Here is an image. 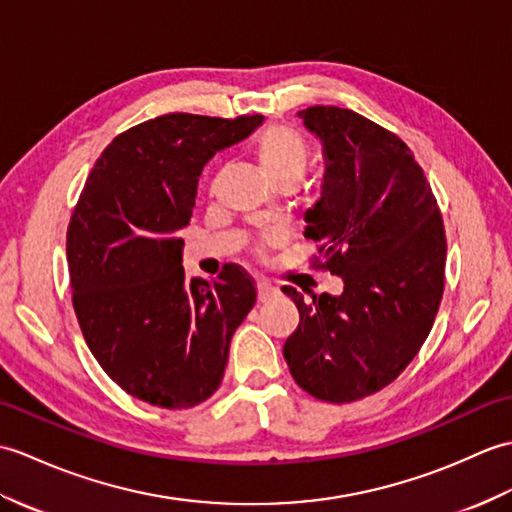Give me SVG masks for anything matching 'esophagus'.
I'll return each mask as SVG.
<instances>
[{"mask_svg":"<svg viewBox=\"0 0 512 512\" xmlns=\"http://www.w3.org/2000/svg\"><path fill=\"white\" fill-rule=\"evenodd\" d=\"M278 293H280L278 287L269 285V282H258V300H260V302H267V300H271V298H276Z\"/></svg>","mask_w":512,"mask_h":512,"instance_id":"esophagus-1","label":"esophagus"}]
</instances>
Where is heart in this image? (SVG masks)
I'll list each match as a JSON object with an SVG mask.
<instances>
[{"instance_id":"b5f03b06","label":"heart","mask_w":512,"mask_h":512,"mask_svg":"<svg viewBox=\"0 0 512 512\" xmlns=\"http://www.w3.org/2000/svg\"><path fill=\"white\" fill-rule=\"evenodd\" d=\"M252 151L263 175L274 186L300 184L311 166V146L304 135L289 124H269L258 131Z\"/></svg>"}]
</instances>
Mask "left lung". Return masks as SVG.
Listing matches in <instances>:
<instances>
[{"instance_id": "left-lung-1", "label": "left lung", "mask_w": 512, "mask_h": 512, "mask_svg": "<svg viewBox=\"0 0 512 512\" xmlns=\"http://www.w3.org/2000/svg\"><path fill=\"white\" fill-rule=\"evenodd\" d=\"M298 116L326 162L304 236L317 245L313 265L342 278L344 291L304 302L282 287L300 313L282 352L304 392L352 403L390 385L425 344L445 289V225L399 135L342 107Z\"/></svg>"}]
</instances>
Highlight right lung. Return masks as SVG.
Segmentation results:
<instances>
[{"label":"right lung","mask_w":512,"mask_h":512,"mask_svg":"<svg viewBox=\"0 0 512 512\" xmlns=\"http://www.w3.org/2000/svg\"><path fill=\"white\" fill-rule=\"evenodd\" d=\"M263 116L168 113L120 133L100 153L67 227L72 304L92 355L120 388L166 410L195 407L221 385L232 335L256 302L252 276L225 265L186 278V227L203 166Z\"/></svg>","instance_id":"obj_1"}]
</instances>
